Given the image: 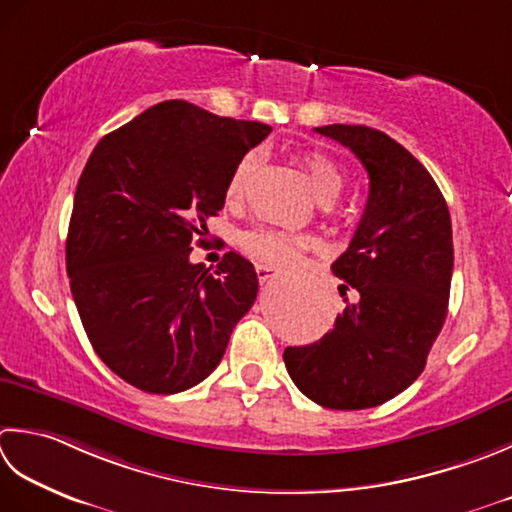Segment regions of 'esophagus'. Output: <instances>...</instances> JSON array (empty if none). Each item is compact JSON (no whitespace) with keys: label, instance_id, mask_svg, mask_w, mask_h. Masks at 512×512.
I'll list each match as a JSON object with an SVG mask.
<instances>
[{"label":"esophagus","instance_id":"obj_1","mask_svg":"<svg viewBox=\"0 0 512 512\" xmlns=\"http://www.w3.org/2000/svg\"><path fill=\"white\" fill-rule=\"evenodd\" d=\"M255 270H257L259 282H262V284H264V282H270V279L279 275V268L273 266V264H257Z\"/></svg>","mask_w":512,"mask_h":512}]
</instances>
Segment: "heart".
<instances>
[{
    "mask_svg": "<svg viewBox=\"0 0 512 512\" xmlns=\"http://www.w3.org/2000/svg\"><path fill=\"white\" fill-rule=\"evenodd\" d=\"M302 164L319 202L330 204L339 193H342L344 173L333 159H328L322 153H306L302 157ZM253 170H255L253 155H246L239 159L235 170L230 173L228 186H226V197L230 202H237V199L246 193V186L250 182ZM313 244L315 239L310 235L290 233V230L273 228V226H259L242 235V246L246 253L262 259L266 264H282V266L293 264L297 262L299 255Z\"/></svg>",
    "mask_w": 512,
    "mask_h": 512,
    "instance_id": "heart-1",
    "label": "heart"
}]
</instances>
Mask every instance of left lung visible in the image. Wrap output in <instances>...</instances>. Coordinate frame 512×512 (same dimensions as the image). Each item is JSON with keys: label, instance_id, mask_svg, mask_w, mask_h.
Masks as SVG:
<instances>
[{"label": "left lung", "instance_id": "1", "mask_svg": "<svg viewBox=\"0 0 512 512\" xmlns=\"http://www.w3.org/2000/svg\"><path fill=\"white\" fill-rule=\"evenodd\" d=\"M315 133L350 148L368 173V202L346 253L330 266L355 290L319 342L288 346L290 379L315 404L362 410L388 402L422 375L446 322L453 226L428 170L368 126L330 124Z\"/></svg>", "mask_w": 512, "mask_h": 512}]
</instances>
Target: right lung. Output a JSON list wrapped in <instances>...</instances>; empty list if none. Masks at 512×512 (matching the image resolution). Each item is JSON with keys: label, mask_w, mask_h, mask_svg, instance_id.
I'll return each mask as SVG.
<instances>
[{"label": "right lung", "mask_w": 512, "mask_h": 512, "mask_svg": "<svg viewBox=\"0 0 512 512\" xmlns=\"http://www.w3.org/2000/svg\"><path fill=\"white\" fill-rule=\"evenodd\" d=\"M270 126L182 99L99 139L75 190L66 270L99 359L144 393L173 395L213 373L257 297L255 266L230 250L215 270L190 242L226 202L239 159Z\"/></svg>", "instance_id": "1"}]
</instances>
